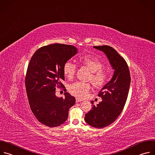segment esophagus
<instances>
[{
	"instance_id": "34e87169",
	"label": "esophagus",
	"mask_w": 155,
	"mask_h": 155,
	"mask_svg": "<svg viewBox=\"0 0 155 155\" xmlns=\"http://www.w3.org/2000/svg\"><path fill=\"white\" fill-rule=\"evenodd\" d=\"M83 100H82V99H80V98H76V103H79V102H81V101H82Z\"/></svg>"
}]
</instances>
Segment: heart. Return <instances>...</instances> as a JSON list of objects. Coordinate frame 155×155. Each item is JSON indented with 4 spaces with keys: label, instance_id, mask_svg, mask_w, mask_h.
<instances>
[{
    "label": "heart",
    "instance_id": "obj_1",
    "mask_svg": "<svg viewBox=\"0 0 155 155\" xmlns=\"http://www.w3.org/2000/svg\"><path fill=\"white\" fill-rule=\"evenodd\" d=\"M80 61L92 72L89 80L95 87H101L106 84L109 79V74L103 69L104 65L97 57L90 54H85L81 57ZM76 69V65L71 61H67L63 67L64 73L69 79L74 78ZM68 89L72 95L82 98L88 95L91 90V85L89 83L76 82L71 84Z\"/></svg>",
    "mask_w": 155,
    "mask_h": 155
}]
</instances>
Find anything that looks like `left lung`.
I'll return each mask as SVG.
<instances>
[{"instance_id": "1", "label": "left lung", "mask_w": 155, "mask_h": 155, "mask_svg": "<svg viewBox=\"0 0 155 155\" xmlns=\"http://www.w3.org/2000/svg\"><path fill=\"white\" fill-rule=\"evenodd\" d=\"M103 51L107 56L114 73L111 80L99 91L102 101L85 115L89 125L103 128L116 120L125 105L129 92L131 76L127 61L113 48L104 45L94 46ZM94 104V101H91Z\"/></svg>"}]
</instances>
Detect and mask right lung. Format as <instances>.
I'll return each mask as SVG.
<instances>
[{"label":"right lung","mask_w":155,"mask_h":155,"mask_svg":"<svg viewBox=\"0 0 155 155\" xmlns=\"http://www.w3.org/2000/svg\"><path fill=\"white\" fill-rule=\"evenodd\" d=\"M78 52L72 45L55 43L39 48L31 58L25 84L28 103L33 114L42 124L61 125L67 120L75 98L65 92V98L55 95L56 88H65L64 64Z\"/></svg>","instance_id":"right-lung-1"}]
</instances>
